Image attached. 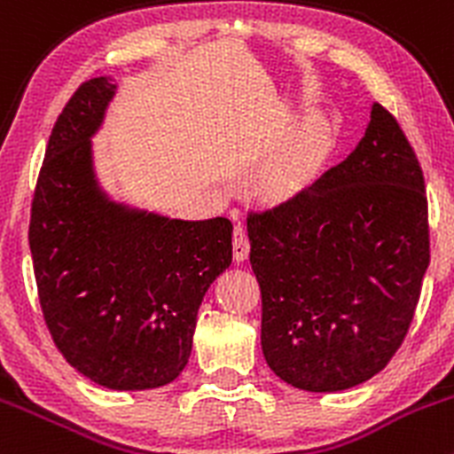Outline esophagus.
Wrapping results in <instances>:
<instances>
[{
    "label": "esophagus",
    "instance_id": "obj_1",
    "mask_svg": "<svg viewBox=\"0 0 454 454\" xmlns=\"http://www.w3.org/2000/svg\"><path fill=\"white\" fill-rule=\"evenodd\" d=\"M247 252H250V239H247L246 228L237 223L235 232H232V256H235L237 263L247 259Z\"/></svg>",
    "mask_w": 454,
    "mask_h": 454
}]
</instances>
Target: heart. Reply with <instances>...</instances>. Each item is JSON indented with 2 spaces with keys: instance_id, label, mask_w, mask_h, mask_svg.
Returning <instances> with one entry per match:
<instances>
[{
  "instance_id": "b5f03b06",
  "label": "heart",
  "mask_w": 454,
  "mask_h": 454,
  "mask_svg": "<svg viewBox=\"0 0 454 454\" xmlns=\"http://www.w3.org/2000/svg\"><path fill=\"white\" fill-rule=\"evenodd\" d=\"M331 126L319 114L304 117L285 145L267 160L261 184L271 198H294L315 183L331 152Z\"/></svg>"
}]
</instances>
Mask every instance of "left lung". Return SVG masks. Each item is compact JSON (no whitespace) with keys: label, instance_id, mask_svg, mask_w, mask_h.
I'll use <instances>...</instances> for the list:
<instances>
[{"label":"left lung","instance_id":"left-lung-1","mask_svg":"<svg viewBox=\"0 0 454 454\" xmlns=\"http://www.w3.org/2000/svg\"><path fill=\"white\" fill-rule=\"evenodd\" d=\"M267 365L304 391L350 389L398 352L431 261L422 167L374 104L365 137L313 187L247 213Z\"/></svg>","mask_w":454,"mask_h":454}]
</instances>
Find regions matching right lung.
<instances>
[{
  "label": "right lung",
  "mask_w": 454,
  "mask_h": 454,
  "mask_svg": "<svg viewBox=\"0 0 454 454\" xmlns=\"http://www.w3.org/2000/svg\"><path fill=\"white\" fill-rule=\"evenodd\" d=\"M114 84L90 78L56 119L30 213L43 319L67 364L108 389L171 383L204 294L232 261L226 217L184 222L106 200L90 160Z\"/></svg>",
  "instance_id": "right-lung-1"
}]
</instances>
